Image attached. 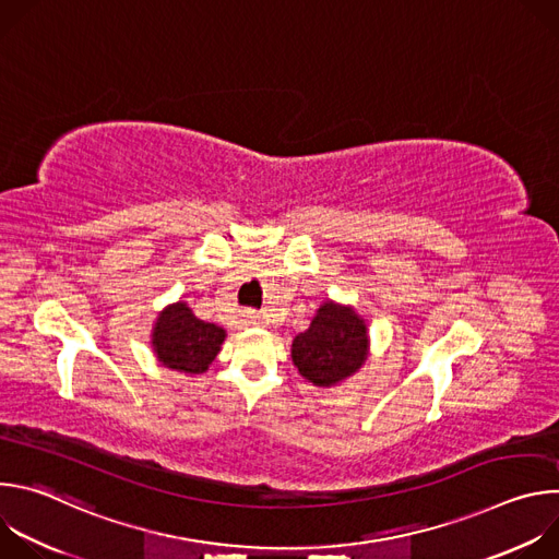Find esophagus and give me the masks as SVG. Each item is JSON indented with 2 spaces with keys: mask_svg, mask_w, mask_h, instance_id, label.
Wrapping results in <instances>:
<instances>
[{
  "mask_svg": "<svg viewBox=\"0 0 559 559\" xmlns=\"http://www.w3.org/2000/svg\"><path fill=\"white\" fill-rule=\"evenodd\" d=\"M243 323L246 325H263V316L257 309H246L243 311Z\"/></svg>",
  "mask_w": 559,
  "mask_h": 559,
  "instance_id": "esophagus-1",
  "label": "esophagus"
}]
</instances>
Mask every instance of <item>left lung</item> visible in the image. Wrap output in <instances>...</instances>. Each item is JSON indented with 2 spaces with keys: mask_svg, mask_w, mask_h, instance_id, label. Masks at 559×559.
I'll return each mask as SVG.
<instances>
[{
  "mask_svg": "<svg viewBox=\"0 0 559 559\" xmlns=\"http://www.w3.org/2000/svg\"><path fill=\"white\" fill-rule=\"evenodd\" d=\"M367 352V328L345 307L325 302L309 330L298 334L292 358L298 371L318 386H330L354 373Z\"/></svg>",
  "mask_w": 559,
  "mask_h": 559,
  "instance_id": "left-lung-1",
  "label": "left lung"
}]
</instances>
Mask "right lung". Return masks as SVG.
Instances as JSON below:
<instances>
[{"mask_svg":"<svg viewBox=\"0 0 559 559\" xmlns=\"http://www.w3.org/2000/svg\"><path fill=\"white\" fill-rule=\"evenodd\" d=\"M225 332L199 321L186 302L168 307L154 328V352L166 367L203 373L221 349Z\"/></svg>","mask_w":559,"mask_h":559,"instance_id":"1","label":"right lung"}]
</instances>
